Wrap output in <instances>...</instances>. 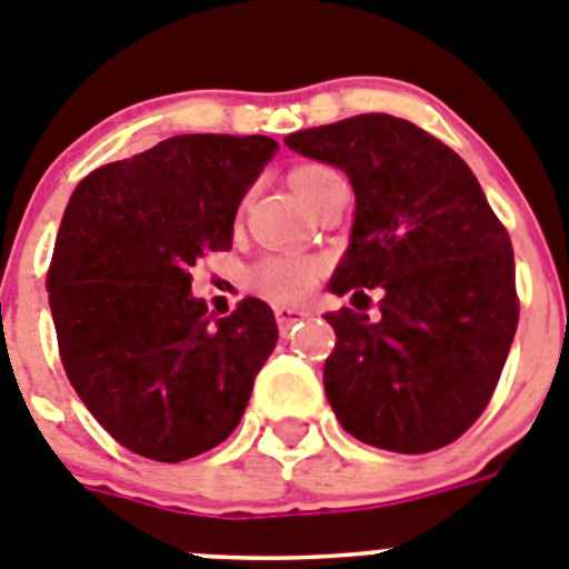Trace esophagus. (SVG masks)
Returning a JSON list of instances; mask_svg holds the SVG:
<instances>
[{
	"mask_svg": "<svg viewBox=\"0 0 569 569\" xmlns=\"http://www.w3.org/2000/svg\"><path fill=\"white\" fill-rule=\"evenodd\" d=\"M306 315H309V311L291 309V306H278V309H274V320H278L280 335H286V331H289L291 326H297V322L303 320Z\"/></svg>",
	"mask_w": 569,
	"mask_h": 569,
	"instance_id": "34e87169",
	"label": "esophagus"
}]
</instances>
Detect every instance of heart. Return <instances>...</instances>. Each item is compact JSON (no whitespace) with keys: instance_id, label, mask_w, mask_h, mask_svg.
<instances>
[{"instance_id":"obj_1","label":"heart","mask_w":569,"mask_h":569,"mask_svg":"<svg viewBox=\"0 0 569 569\" xmlns=\"http://www.w3.org/2000/svg\"><path fill=\"white\" fill-rule=\"evenodd\" d=\"M337 178L329 167L320 163H300L289 170V187L303 203L315 198L326 183ZM322 274V263L315 258H266L252 272L254 289L280 303H295L315 289L317 278Z\"/></svg>"}]
</instances>
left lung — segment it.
<instances>
[{"mask_svg":"<svg viewBox=\"0 0 569 569\" xmlns=\"http://www.w3.org/2000/svg\"><path fill=\"white\" fill-rule=\"evenodd\" d=\"M286 147L342 170L355 223L335 295L380 291V317L326 315L337 342L322 368L351 437L428 453L488 408L519 322L508 229L457 152L386 112L286 136Z\"/></svg>","mask_w":569,"mask_h":569,"instance_id":"8db88e82","label":"left lung"}]
</instances>
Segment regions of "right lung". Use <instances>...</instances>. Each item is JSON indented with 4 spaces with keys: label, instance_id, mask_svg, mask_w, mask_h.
Masks as SVG:
<instances>
[{
    "label": "right lung",
    "instance_id": "right-lung-1",
    "mask_svg": "<svg viewBox=\"0 0 569 569\" xmlns=\"http://www.w3.org/2000/svg\"><path fill=\"white\" fill-rule=\"evenodd\" d=\"M278 141L176 136L76 187L48 272L61 366L116 442L183 462L238 428L278 342L274 311L229 317L192 297L189 269L232 249L240 201Z\"/></svg>",
    "mask_w": 569,
    "mask_h": 569
}]
</instances>
